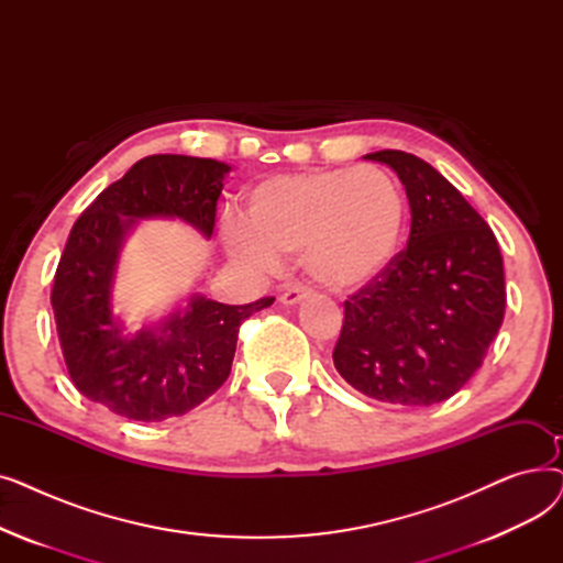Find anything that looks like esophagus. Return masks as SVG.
Listing matches in <instances>:
<instances>
[{
    "mask_svg": "<svg viewBox=\"0 0 563 563\" xmlns=\"http://www.w3.org/2000/svg\"><path fill=\"white\" fill-rule=\"evenodd\" d=\"M308 294H310V289L303 287V285H289V287L280 294V301H283L285 306H294V303L303 301V299L308 297Z\"/></svg>",
    "mask_w": 563,
    "mask_h": 563,
    "instance_id": "1",
    "label": "esophagus"
}]
</instances>
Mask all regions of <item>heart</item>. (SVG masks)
Instances as JSON below:
<instances>
[{
	"label": "heart",
	"mask_w": 563,
	"mask_h": 563,
	"mask_svg": "<svg viewBox=\"0 0 563 563\" xmlns=\"http://www.w3.org/2000/svg\"><path fill=\"white\" fill-rule=\"evenodd\" d=\"M406 223V196L378 166L312 168L257 183L244 223H223L228 253L257 269L278 255L303 253L308 274L329 289L372 283L395 257Z\"/></svg>",
	"instance_id": "heart-1"
}]
</instances>
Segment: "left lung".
<instances>
[{"mask_svg": "<svg viewBox=\"0 0 563 563\" xmlns=\"http://www.w3.org/2000/svg\"><path fill=\"white\" fill-rule=\"evenodd\" d=\"M406 187L404 251L344 301L335 369L358 393L401 406L456 395L482 367L505 319V264L488 223L424 159L401 151L365 155Z\"/></svg>", "mask_w": 563, "mask_h": 563, "instance_id": "1", "label": "left lung"}]
</instances>
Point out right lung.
Returning <instances> with one entry per match:
<instances>
[{
	"instance_id": "add662e5",
	"label": "right lung",
	"mask_w": 563,
	"mask_h": 563,
	"mask_svg": "<svg viewBox=\"0 0 563 563\" xmlns=\"http://www.w3.org/2000/svg\"><path fill=\"white\" fill-rule=\"evenodd\" d=\"M230 166L187 155H151L109 185L75 221L52 285L56 335L75 388L136 422L180 418L230 374L236 335L272 297L225 306L194 297L157 331L134 338L111 314L118 249L136 219L177 217L212 236Z\"/></svg>"
}]
</instances>
